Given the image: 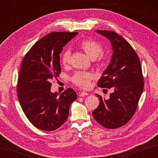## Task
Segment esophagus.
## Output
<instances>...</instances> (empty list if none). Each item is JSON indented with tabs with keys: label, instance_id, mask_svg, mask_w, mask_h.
<instances>
[{
	"label": "esophagus",
	"instance_id": "1",
	"mask_svg": "<svg viewBox=\"0 0 158 158\" xmlns=\"http://www.w3.org/2000/svg\"><path fill=\"white\" fill-rule=\"evenodd\" d=\"M88 94L85 92H81L79 93V96H80V97H83V96H88Z\"/></svg>",
	"mask_w": 158,
	"mask_h": 158
}]
</instances>
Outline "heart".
I'll return each instance as SVG.
<instances>
[{"instance_id":"b5f03b06","label":"heart","mask_w":158,"mask_h":158,"mask_svg":"<svg viewBox=\"0 0 158 158\" xmlns=\"http://www.w3.org/2000/svg\"><path fill=\"white\" fill-rule=\"evenodd\" d=\"M79 46L84 51L89 58L94 60L101 54L102 46L98 41L93 39H85L80 43ZM71 52L69 49L63 52L61 56V62L63 65H67L70 62ZM92 75L89 73H77L72 77L73 82L81 88H86L89 85Z\"/></svg>"}]
</instances>
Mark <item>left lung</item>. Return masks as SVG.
<instances>
[{"label":"left lung","instance_id":"obj_1","mask_svg":"<svg viewBox=\"0 0 158 158\" xmlns=\"http://www.w3.org/2000/svg\"><path fill=\"white\" fill-rule=\"evenodd\" d=\"M96 32L108 39L113 48L111 60L97 85L114 91L108 100L96 94L100 105L92 115L106 128H118L128 122L138 106L144 87L141 65L135 49L123 36L113 31Z\"/></svg>","mask_w":158,"mask_h":158}]
</instances>
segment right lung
Listing matches in <instances>:
<instances>
[{
  "label": "right lung",
  "mask_w": 158,
  "mask_h": 158,
  "mask_svg": "<svg viewBox=\"0 0 158 158\" xmlns=\"http://www.w3.org/2000/svg\"><path fill=\"white\" fill-rule=\"evenodd\" d=\"M77 32H53L33 45L22 62L17 92L26 117L38 129L52 131L68 119L76 92L68 88L61 94L51 92L52 79L61 72L60 53Z\"/></svg>",
  "instance_id": "obj_1"
}]
</instances>
